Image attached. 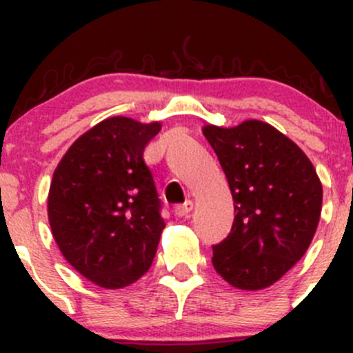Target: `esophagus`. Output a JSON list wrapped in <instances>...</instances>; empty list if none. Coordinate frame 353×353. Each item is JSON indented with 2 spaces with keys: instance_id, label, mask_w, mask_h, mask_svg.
<instances>
[{
  "instance_id": "esophagus-1",
  "label": "esophagus",
  "mask_w": 353,
  "mask_h": 353,
  "mask_svg": "<svg viewBox=\"0 0 353 353\" xmlns=\"http://www.w3.org/2000/svg\"><path fill=\"white\" fill-rule=\"evenodd\" d=\"M192 208H194L192 201H185L184 204H179L174 208V214H176L177 217H188L189 214L192 212Z\"/></svg>"
}]
</instances>
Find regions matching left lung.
<instances>
[{
    "label": "left lung",
    "instance_id": "1",
    "mask_svg": "<svg viewBox=\"0 0 353 353\" xmlns=\"http://www.w3.org/2000/svg\"><path fill=\"white\" fill-rule=\"evenodd\" d=\"M212 145L234 199V224L212 245L216 272L241 290H262L303 257L322 212V182L294 141L249 119L234 128L208 124Z\"/></svg>",
    "mask_w": 353,
    "mask_h": 353
}]
</instances>
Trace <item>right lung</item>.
<instances>
[{
    "label": "right lung",
    "instance_id": "1",
    "mask_svg": "<svg viewBox=\"0 0 353 353\" xmlns=\"http://www.w3.org/2000/svg\"><path fill=\"white\" fill-rule=\"evenodd\" d=\"M159 131L157 121L108 117L71 144L52 174V237L64 259L103 289L134 283L156 255L165 224L144 149Z\"/></svg>",
    "mask_w": 353,
    "mask_h": 353
}]
</instances>
